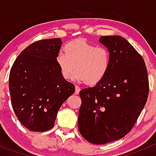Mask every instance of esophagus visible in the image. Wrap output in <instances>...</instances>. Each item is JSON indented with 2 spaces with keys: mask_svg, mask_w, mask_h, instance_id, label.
Instances as JSON below:
<instances>
[{
  "mask_svg": "<svg viewBox=\"0 0 156 156\" xmlns=\"http://www.w3.org/2000/svg\"><path fill=\"white\" fill-rule=\"evenodd\" d=\"M80 89L79 87L76 86L75 87V94H78L80 93Z\"/></svg>",
  "mask_w": 156,
  "mask_h": 156,
  "instance_id": "1",
  "label": "esophagus"
}]
</instances>
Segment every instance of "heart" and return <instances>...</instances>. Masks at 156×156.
I'll return each instance as SVG.
<instances>
[{
  "label": "heart",
  "instance_id": "b5f03b06",
  "mask_svg": "<svg viewBox=\"0 0 156 156\" xmlns=\"http://www.w3.org/2000/svg\"><path fill=\"white\" fill-rule=\"evenodd\" d=\"M56 62L64 79H69L75 69L74 80L94 85L108 73L111 57L106 48L84 39H76L65 45L64 51H60L57 55Z\"/></svg>",
  "mask_w": 156,
  "mask_h": 156
}]
</instances>
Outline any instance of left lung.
I'll list each match as a JSON object with an SVG mask.
<instances>
[{
  "mask_svg": "<svg viewBox=\"0 0 156 156\" xmlns=\"http://www.w3.org/2000/svg\"><path fill=\"white\" fill-rule=\"evenodd\" d=\"M110 53L105 76L94 87L80 91L82 104L78 128L94 144L119 140L133 128L146 104L148 78L144 59L125 38H99Z\"/></svg>",
  "mask_w": 156,
  "mask_h": 156,
  "instance_id": "obj_1",
  "label": "left lung"
}]
</instances>
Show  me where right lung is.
<instances>
[{
  "instance_id": "1",
  "label": "right lung",
  "mask_w": 156,
  "mask_h": 156,
  "mask_svg": "<svg viewBox=\"0 0 156 156\" xmlns=\"http://www.w3.org/2000/svg\"><path fill=\"white\" fill-rule=\"evenodd\" d=\"M60 38L34 43L19 54L9 75L14 112L31 131L51 129L62 105L75 92V86L61 76L56 57Z\"/></svg>"
}]
</instances>
